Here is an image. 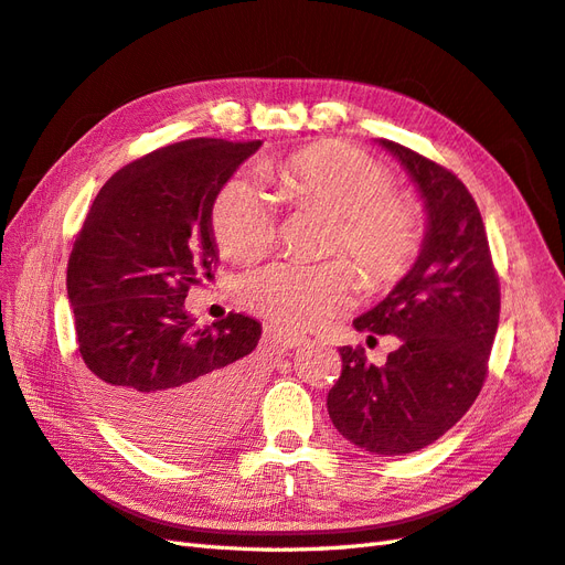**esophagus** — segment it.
Masks as SVG:
<instances>
[{
  "instance_id": "1",
  "label": "esophagus",
  "mask_w": 565,
  "mask_h": 565,
  "mask_svg": "<svg viewBox=\"0 0 565 565\" xmlns=\"http://www.w3.org/2000/svg\"><path fill=\"white\" fill-rule=\"evenodd\" d=\"M274 337H277L279 343L286 345V349H298V345L308 341L302 334H294V331H288V329H277V331H274Z\"/></svg>"
}]
</instances>
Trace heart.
Masks as SVG:
<instances>
[{"label": "heart", "mask_w": 565, "mask_h": 565, "mask_svg": "<svg viewBox=\"0 0 565 565\" xmlns=\"http://www.w3.org/2000/svg\"><path fill=\"white\" fill-rule=\"evenodd\" d=\"M284 202L296 210L334 216L329 253L345 255L363 284L380 291L406 274L423 248L425 220L417 202L394 191V177L367 152L343 142H315L265 164ZM220 250L250 263L271 250L279 236L277 207L263 188L236 179L212 207ZM349 265L271 263L245 274L238 298L248 310L288 329H310L329 320L351 298Z\"/></svg>", "instance_id": "1"}]
</instances>
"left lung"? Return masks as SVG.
<instances>
[{"instance_id":"obj_1","label":"left lung","mask_w":565,"mask_h":565,"mask_svg":"<svg viewBox=\"0 0 565 565\" xmlns=\"http://www.w3.org/2000/svg\"><path fill=\"white\" fill-rule=\"evenodd\" d=\"M380 142L420 188L427 236L394 291L353 320L358 331L398 337V349L377 367L367 363L365 349L343 345L327 411L358 448L403 456L444 437L480 396L501 288L482 214L466 183L420 152Z\"/></svg>"}]
</instances>
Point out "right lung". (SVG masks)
<instances>
[{
    "label": "right lung",
    "mask_w": 565,
    "mask_h": 565,
    "mask_svg": "<svg viewBox=\"0 0 565 565\" xmlns=\"http://www.w3.org/2000/svg\"><path fill=\"white\" fill-rule=\"evenodd\" d=\"M259 140L193 138L126 164L74 241L66 291L93 392L126 437L164 456L207 454L248 415L257 320L198 327L188 288L214 277L212 205Z\"/></svg>",
    "instance_id": "right-lung-1"
}]
</instances>
